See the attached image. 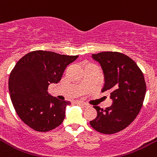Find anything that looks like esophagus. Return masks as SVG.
<instances>
[{
	"label": "esophagus",
	"instance_id": "34e87169",
	"mask_svg": "<svg viewBox=\"0 0 157 157\" xmlns=\"http://www.w3.org/2000/svg\"><path fill=\"white\" fill-rule=\"evenodd\" d=\"M76 103H77V105H81V106H83V107H85V108H87V107L88 106L87 104L83 103V102H81V101H77Z\"/></svg>",
	"mask_w": 157,
	"mask_h": 157
}]
</instances>
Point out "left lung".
Instances as JSON below:
<instances>
[{
	"instance_id": "obj_1",
	"label": "left lung",
	"mask_w": 157,
	"mask_h": 157,
	"mask_svg": "<svg viewBox=\"0 0 157 157\" xmlns=\"http://www.w3.org/2000/svg\"><path fill=\"white\" fill-rule=\"evenodd\" d=\"M104 74L101 92H110L113 103L106 109L94 106L95 119L90 125L103 134L118 132L131 124L138 115L146 91L144 76L137 64L128 56L117 52L92 54Z\"/></svg>"
}]
</instances>
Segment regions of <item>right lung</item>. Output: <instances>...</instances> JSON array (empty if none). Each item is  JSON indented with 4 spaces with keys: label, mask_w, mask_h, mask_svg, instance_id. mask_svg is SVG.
<instances>
[{
    "label": "right lung",
    "mask_w": 157,
    "mask_h": 157,
    "mask_svg": "<svg viewBox=\"0 0 157 157\" xmlns=\"http://www.w3.org/2000/svg\"><path fill=\"white\" fill-rule=\"evenodd\" d=\"M77 58L36 50L26 54L14 66L8 80L11 100L19 118L32 129L50 131L63 121L70 102L49 94L48 87L59 82L67 66Z\"/></svg>",
    "instance_id": "add662e5"
}]
</instances>
